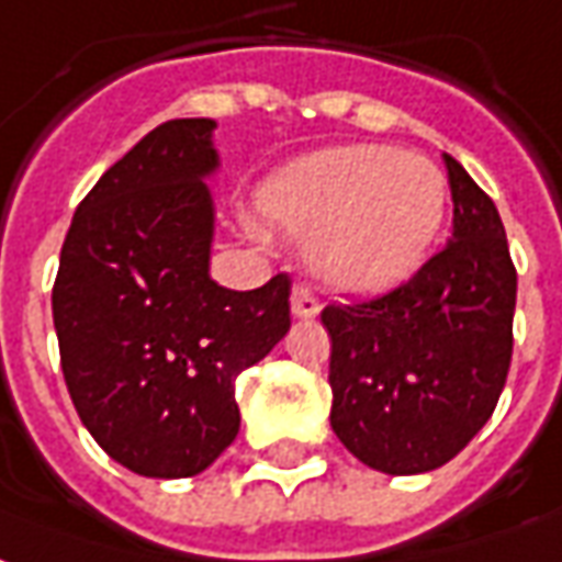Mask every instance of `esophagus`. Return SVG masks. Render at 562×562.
Listing matches in <instances>:
<instances>
[{"instance_id": "esophagus-1", "label": "esophagus", "mask_w": 562, "mask_h": 562, "mask_svg": "<svg viewBox=\"0 0 562 562\" xmlns=\"http://www.w3.org/2000/svg\"><path fill=\"white\" fill-rule=\"evenodd\" d=\"M290 311H293L296 321H311V317L321 314V302L314 299L308 286H293V293H290Z\"/></svg>"}]
</instances>
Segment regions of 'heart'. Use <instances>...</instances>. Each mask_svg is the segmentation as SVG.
I'll use <instances>...</instances> for the list:
<instances>
[{
  "mask_svg": "<svg viewBox=\"0 0 562 562\" xmlns=\"http://www.w3.org/2000/svg\"><path fill=\"white\" fill-rule=\"evenodd\" d=\"M446 203L443 170L386 143L314 151L257 191L266 218L308 239L317 281L356 299L392 293L419 272L443 231Z\"/></svg>",
  "mask_w": 562,
  "mask_h": 562,
  "instance_id": "b5f03b06",
  "label": "heart"
}]
</instances>
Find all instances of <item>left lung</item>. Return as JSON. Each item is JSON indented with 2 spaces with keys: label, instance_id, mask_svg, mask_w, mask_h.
<instances>
[{
  "label": "left lung",
  "instance_id": "left-lung-1",
  "mask_svg": "<svg viewBox=\"0 0 562 562\" xmlns=\"http://www.w3.org/2000/svg\"><path fill=\"white\" fill-rule=\"evenodd\" d=\"M452 239L386 296L329 305L331 431L371 470L416 476L491 419L512 362L518 276L499 212L443 155Z\"/></svg>",
  "mask_w": 562,
  "mask_h": 562
}]
</instances>
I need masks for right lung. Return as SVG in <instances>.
<instances>
[{
    "instance_id": "add662e5",
    "label": "right lung",
    "mask_w": 562,
    "mask_h": 562,
    "mask_svg": "<svg viewBox=\"0 0 562 562\" xmlns=\"http://www.w3.org/2000/svg\"><path fill=\"white\" fill-rule=\"evenodd\" d=\"M215 119H173L77 206L53 284L63 374L86 431L149 479L203 473L239 434L233 383L290 329V278L209 276Z\"/></svg>"
}]
</instances>
